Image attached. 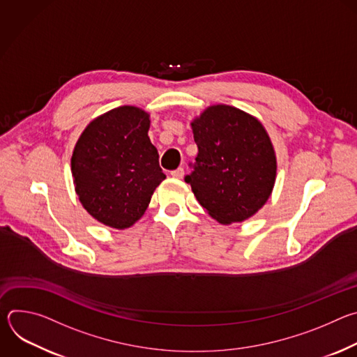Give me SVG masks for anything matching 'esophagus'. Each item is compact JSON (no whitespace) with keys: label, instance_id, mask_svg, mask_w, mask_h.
Masks as SVG:
<instances>
[{"label":"esophagus","instance_id":"esophagus-1","mask_svg":"<svg viewBox=\"0 0 357 357\" xmlns=\"http://www.w3.org/2000/svg\"><path fill=\"white\" fill-rule=\"evenodd\" d=\"M171 175H172L174 178H176V179H181V178H183L185 171H183V168H178V169L172 171V172H171Z\"/></svg>","mask_w":357,"mask_h":357}]
</instances>
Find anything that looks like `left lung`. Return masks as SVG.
Wrapping results in <instances>:
<instances>
[{"label": "left lung", "mask_w": 357, "mask_h": 357, "mask_svg": "<svg viewBox=\"0 0 357 357\" xmlns=\"http://www.w3.org/2000/svg\"><path fill=\"white\" fill-rule=\"evenodd\" d=\"M190 126L199 152L185 181L202 208L222 225L256 215L277 175L274 146L263 124L236 107L218 105Z\"/></svg>", "instance_id": "8db88e82"}]
</instances>
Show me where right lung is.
I'll list each match as a JSON object with an SVG mask.
<instances>
[{"label":"right lung","instance_id":"1","mask_svg":"<svg viewBox=\"0 0 357 357\" xmlns=\"http://www.w3.org/2000/svg\"><path fill=\"white\" fill-rule=\"evenodd\" d=\"M149 114L121 106L94 119L72 155L75 190L97 222L127 229L145 213L155 188L167 178L148 137Z\"/></svg>","mask_w":357,"mask_h":357}]
</instances>
